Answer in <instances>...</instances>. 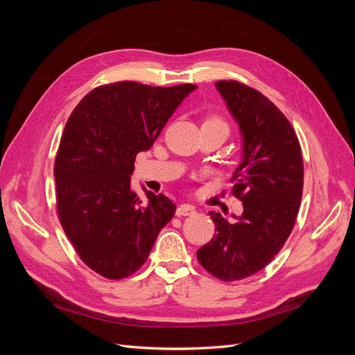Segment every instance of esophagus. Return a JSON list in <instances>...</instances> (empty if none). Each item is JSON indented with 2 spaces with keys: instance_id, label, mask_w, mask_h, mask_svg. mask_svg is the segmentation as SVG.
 I'll return each instance as SVG.
<instances>
[{
  "instance_id": "1",
  "label": "esophagus",
  "mask_w": 355,
  "mask_h": 355,
  "mask_svg": "<svg viewBox=\"0 0 355 355\" xmlns=\"http://www.w3.org/2000/svg\"><path fill=\"white\" fill-rule=\"evenodd\" d=\"M196 213H197L196 207L191 206V204H180V206L176 209L178 216H192V214Z\"/></svg>"
}]
</instances>
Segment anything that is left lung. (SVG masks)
I'll return each instance as SVG.
<instances>
[{
	"label": "left lung",
	"instance_id": "left-lung-1",
	"mask_svg": "<svg viewBox=\"0 0 355 355\" xmlns=\"http://www.w3.org/2000/svg\"><path fill=\"white\" fill-rule=\"evenodd\" d=\"M214 85L241 133L232 194L243 201V214L228 222L210 211L216 234L197 257L211 275L235 282L261 271L288 239L302 198L304 159L292 124L270 99L237 81Z\"/></svg>",
	"mask_w": 355,
	"mask_h": 355
}]
</instances>
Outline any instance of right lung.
<instances>
[{
	"mask_svg": "<svg viewBox=\"0 0 355 355\" xmlns=\"http://www.w3.org/2000/svg\"><path fill=\"white\" fill-rule=\"evenodd\" d=\"M197 85L153 87L121 81L92 90L75 106L55 163L58 214L81 261L110 280L136 272L175 216L166 196L132 189L136 155L154 145Z\"/></svg>",
	"mask_w": 355,
	"mask_h": 355,
	"instance_id": "1",
	"label": "right lung"
}]
</instances>
